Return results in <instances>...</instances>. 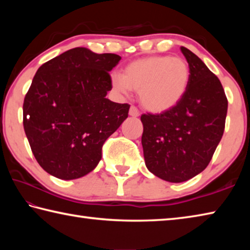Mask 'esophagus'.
I'll use <instances>...</instances> for the list:
<instances>
[{
	"mask_svg": "<svg viewBox=\"0 0 250 250\" xmlns=\"http://www.w3.org/2000/svg\"><path fill=\"white\" fill-rule=\"evenodd\" d=\"M129 116L133 117V118H137V117L140 116V112H139V110L137 108L133 107V105H131L130 110H129Z\"/></svg>",
	"mask_w": 250,
	"mask_h": 250,
	"instance_id": "esophagus-1",
	"label": "esophagus"
}]
</instances>
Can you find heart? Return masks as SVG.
I'll return each mask as SVG.
<instances>
[{"mask_svg":"<svg viewBox=\"0 0 250 250\" xmlns=\"http://www.w3.org/2000/svg\"><path fill=\"white\" fill-rule=\"evenodd\" d=\"M189 83V67L183 58L150 56L126 65L124 76H111L112 88L126 95L139 91V99L154 113L167 111L180 103Z\"/></svg>","mask_w":250,"mask_h":250,"instance_id":"obj_1","label":"heart"}]
</instances>
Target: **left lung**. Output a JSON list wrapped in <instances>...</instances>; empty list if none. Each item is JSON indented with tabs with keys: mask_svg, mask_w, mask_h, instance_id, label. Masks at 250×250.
<instances>
[{
	"mask_svg": "<svg viewBox=\"0 0 250 250\" xmlns=\"http://www.w3.org/2000/svg\"><path fill=\"white\" fill-rule=\"evenodd\" d=\"M189 67V83L174 108L142 115V146L152 174L181 183L208 166L223 137L227 98L219 79L191 50L181 47Z\"/></svg>",
	"mask_w": 250,
	"mask_h": 250,
	"instance_id": "1",
	"label": "left lung"
}]
</instances>
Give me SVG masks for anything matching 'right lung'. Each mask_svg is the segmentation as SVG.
<instances>
[{
	"label": "right lung",
	"mask_w": 250,
	"mask_h": 250,
	"mask_svg": "<svg viewBox=\"0 0 250 250\" xmlns=\"http://www.w3.org/2000/svg\"><path fill=\"white\" fill-rule=\"evenodd\" d=\"M121 57L76 47L42 65L23 104L34 156L50 175L76 180L94 171L104 141L128 118L130 105L105 98Z\"/></svg>",
	"instance_id": "right-lung-1"
}]
</instances>
